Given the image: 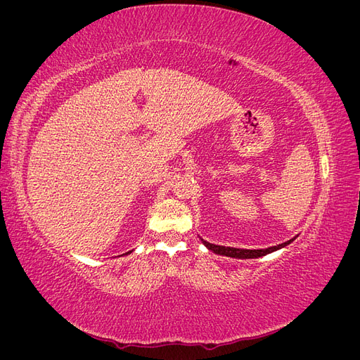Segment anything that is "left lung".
I'll use <instances>...</instances> for the list:
<instances>
[{
    "label": "left lung",
    "instance_id": "1",
    "mask_svg": "<svg viewBox=\"0 0 360 360\" xmlns=\"http://www.w3.org/2000/svg\"><path fill=\"white\" fill-rule=\"evenodd\" d=\"M297 237V236H296ZM296 237L290 238V240L281 243V245H276V246H270V248H266V249H240V248H228V246H219V245H213V243H209L205 242L204 238L200 237L201 243L212 250L213 254L216 255H224V257H230V258H237V259H254V258H259V257H264L267 254H271L275 252V250H279L282 248L288 246L290 243H292L294 240H296Z\"/></svg>",
    "mask_w": 360,
    "mask_h": 360
}]
</instances>
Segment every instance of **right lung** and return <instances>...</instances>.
Here are the masks:
<instances>
[{"label": "right lung", "mask_w": 360, "mask_h": 360, "mask_svg": "<svg viewBox=\"0 0 360 360\" xmlns=\"http://www.w3.org/2000/svg\"><path fill=\"white\" fill-rule=\"evenodd\" d=\"M130 252H132V250H129V252H126V254H124V255H129V254H130Z\"/></svg>", "instance_id": "right-lung-1"}]
</instances>
